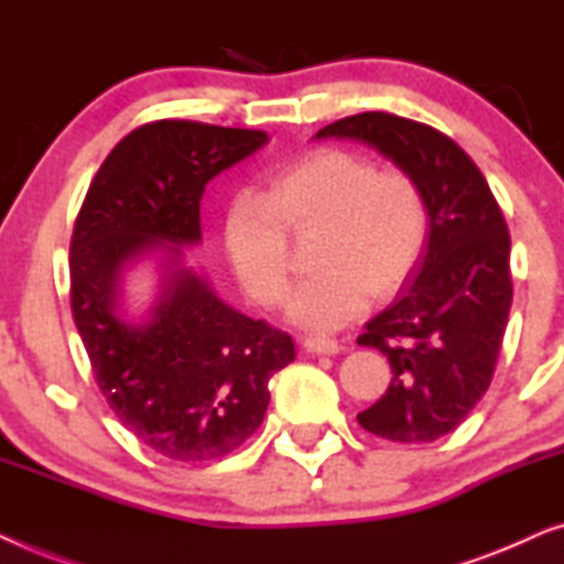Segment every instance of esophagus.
<instances>
[{"mask_svg": "<svg viewBox=\"0 0 564 564\" xmlns=\"http://www.w3.org/2000/svg\"><path fill=\"white\" fill-rule=\"evenodd\" d=\"M303 346L311 354H328V357H334V354L344 349V346L338 344L336 338H328V336H305Z\"/></svg>", "mask_w": 564, "mask_h": 564, "instance_id": "obj_1", "label": "esophagus"}]
</instances>
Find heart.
<instances>
[{"label": "heart", "mask_w": 564, "mask_h": 564, "mask_svg": "<svg viewBox=\"0 0 564 564\" xmlns=\"http://www.w3.org/2000/svg\"><path fill=\"white\" fill-rule=\"evenodd\" d=\"M315 228L318 274L290 300V315L334 330L365 313L372 295L403 288L426 251L431 210L411 174L354 151L323 149L280 169L264 199L236 197L223 223L230 267L257 303L282 305L292 284L288 230Z\"/></svg>", "instance_id": "obj_1"}]
</instances>
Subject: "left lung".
I'll return each instance as SVG.
<instances>
[{
    "mask_svg": "<svg viewBox=\"0 0 564 564\" xmlns=\"http://www.w3.org/2000/svg\"><path fill=\"white\" fill-rule=\"evenodd\" d=\"M315 138L372 145L426 195V251L392 305L357 338L380 349L392 369L390 388L357 421L388 442H436L467 419L496 372L513 300L506 218L475 161L423 122L361 112Z\"/></svg>",
    "mask_w": 564,
    "mask_h": 564,
    "instance_id": "obj_1",
    "label": "left lung"
}]
</instances>
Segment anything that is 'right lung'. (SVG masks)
<instances>
[{"label": "right lung", "mask_w": 564, "mask_h": 564, "mask_svg": "<svg viewBox=\"0 0 564 564\" xmlns=\"http://www.w3.org/2000/svg\"><path fill=\"white\" fill-rule=\"evenodd\" d=\"M267 141L264 130L145 122L110 151L76 215L74 323L115 415L166 459L238 449L264 421L272 375L295 359L288 334L230 307L184 261V249L203 241L205 184ZM153 252L160 297L143 322H130L121 276Z\"/></svg>", "instance_id": "1"}]
</instances>
